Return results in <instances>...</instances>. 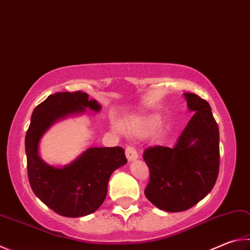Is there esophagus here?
I'll list each match as a JSON object with an SVG mask.
<instances>
[{
    "label": "esophagus",
    "mask_w": 250,
    "mask_h": 250,
    "mask_svg": "<svg viewBox=\"0 0 250 250\" xmlns=\"http://www.w3.org/2000/svg\"><path fill=\"white\" fill-rule=\"evenodd\" d=\"M125 156L128 158V161H135L139 157L137 149H135L133 146H126L125 148Z\"/></svg>",
    "instance_id": "34e87169"
}]
</instances>
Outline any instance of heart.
<instances>
[{"label":"heart","instance_id":"heart-1","mask_svg":"<svg viewBox=\"0 0 250 250\" xmlns=\"http://www.w3.org/2000/svg\"><path fill=\"white\" fill-rule=\"evenodd\" d=\"M160 124V119L155 116L142 118V119H137L134 121H130L128 125H126V128L132 130V131H138V130H148V129H154Z\"/></svg>","mask_w":250,"mask_h":250}]
</instances>
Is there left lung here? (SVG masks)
<instances>
[{
  "mask_svg": "<svg viewBox=\"0 0 250 250\" xmlns=\"http://www.w3.org/2000/svg\"><path fill=\"white\" fill-rule=\"evenodd\" d=\"M194 111L172 148L149 146L143 158L149 169L145 197L156 208L181 212L192 208L214 187L220 169L219 126L207 101L186 93Z\"/></svg>",
  "mask_w": 250,
  "mask_h": 250,
  "instance_id": "8db88e82",
  "label": "left lung"
}]
</instances>
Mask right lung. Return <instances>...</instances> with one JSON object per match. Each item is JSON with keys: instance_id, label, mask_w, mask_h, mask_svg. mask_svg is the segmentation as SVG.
Masks as SVG:
<instances>
[{"instance_id": "1", "label": "right lung", "mask_w": 250, "mask_h": 250, "mask_svg": "<svg viewBox=\"0 0 250 250\" xmlns=\"http://www.w3.org/2000/svg\"><path fill=\"white\" fill-rule=\"evenodd\" d=\"M86 108L99 111L102 107L95 99L88 101V95L82 90L50 95L35 108L25 138L31 189L48 208L66 217L85 216L96 211L107 196L111 174L126 163L125 149L120 146L92 147L63 168L50 166L39 157V140L49 126Z\"/></svg>"}]
</instances>
